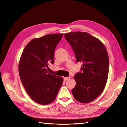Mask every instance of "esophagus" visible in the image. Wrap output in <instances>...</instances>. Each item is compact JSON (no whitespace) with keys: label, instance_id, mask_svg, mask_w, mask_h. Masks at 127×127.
Here are the masks:
<instances>
[{"label":"esophagus","instance_id":"obj_1","mask_svg":"<svg viewBox=\"0 0 127 127\" xmlns=\"http://www.w3.org/2000/svg\"><path fill=\"white\" fill-rule=\"evenodd\" d=\"M69 78H70L69 77H64V81H66V80H68Z\"/></svg>","mask_w":127,"mask_h":127}]
</instances>
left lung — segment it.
I'll use <instances>...</instances> for the list:
<instances>
[{"mask_svg":"<svg viewBox=\"0 0 127 127\" xmlns=\"http://www.w3.org/2000/svg\"><path fill=\"white\" fill-rule=\"evenodd\" d=\"M75 52L76 61L83 63L74 76L72 93L77 101L87 103L98 97L104 89L109 74V59L102 42L90 34L75 32L64 34Z\"/></svg>","mask_w":127,"mask_h":127,"instance_id":"obj_1","label":"left lung"}]
</instances>
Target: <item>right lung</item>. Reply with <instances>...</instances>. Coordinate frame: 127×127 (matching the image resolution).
<instances>
[{
	"instance_id": "right-lung-1",
	"label": "right lung",
	"mask_w": 127,
	"mask_h": 127,
	"mask_svg": "<svg viewBox=\"0 0 127 127\" xmlns=\"http://www.w3.org/2000/svg\"><path fill=\"white\" fill-rule=\"evenodd\" d=\"M64 34H48L34 39L22 53L18 71L23 85L34 101L47 105L55 100L64 79L48 72L54 63L55 48Z\"/></svg>"
}]
</instances>
